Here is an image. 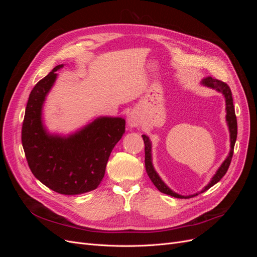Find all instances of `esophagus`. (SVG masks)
Wrapping results in <instances>:
<instances>
[{"label":"esophagus","instance_id":"esophagus-1","mask_svg":"<svg viewBox=\"0 0 257 257\" xmlns=\"http://www.w3.org/2000/svg\"><path fill=\"white\" fill-rule=\"evenodd\" d=\"M127 123L132 127L138 126L139 124H141V118H139L138 114H136L135 112H131L127 116Z\"/></svg>","mask_w":257,"mask_h":257}]
</instances>
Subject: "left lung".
<instances>
[{"label":"left lung","instance_id":"1","mask_svg":"<svg viewBox=\"0 0 257 257\" xmlns=\"http://www.w3.org/2000/svg\"><path fill=\"white\" fill-rule=\"evenodd\" d=\"M203 84L207 85L209 88L215 89L216 91H219L221 93H223L225 96V102H226V121L228 123V127H229V133H230V152L229 155L227 157V159L223 162V164L221 165V167L217 170L216 174L214 175V177L212 178V180L210 181V183L206 186V188L201 191V193L209 190L211 186H213L216 182H219L221 179L224 177V175L226 174L227 169L230 165L231 162V158H232V153H234V147H235V143L237 139V118H236V113H235V108H234V104H232V95H231V91L228 87L227 83H225L221 80H217L212 78V77H207L203 80ZM144 138V143H145V165H146V172L149 176V178L151 179V181L153 182V184L157 186L158 190L162 193L167 194V195L174 196L177 198H190L192 196H181L179 194L173 192L169 188L165 185V183L161 180V178L159 177V175L155 172L153 166H152V161H151V143L149 141L146 135H143ZM197 195V194H196Z\"/></svg>","mask_w":257,"mask_h":257}]
</instances>
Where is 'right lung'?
Wrapping results in <instances>:
<instances>
[{"instance_id": "obj_1", "label": "right lung", "mask_w": 257, "mask_h": 257, "mask_svg": "<svg viewBox=\"0 0 257 257\" xmlns=\"http://www.w3.org/2000/svg\"><path fill=\"white\" fill-rule=\"evenodd\" d=\"M62 66L54 67L31 91L21 142L38 180L59 194L79 195L95 190L103 180L109 155L125 131V120L103 116L66 138L46 133L42 106Z\"/></svg>"}]
</instances>
